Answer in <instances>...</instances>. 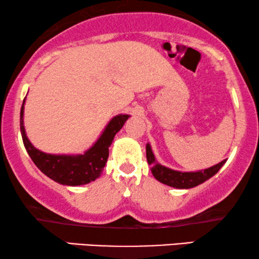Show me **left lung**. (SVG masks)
Masks as SVG:
<instances>
[{
    "label": "left lung",
    "instance_id": "left-lung-1",
    "mask_svg": "<svg viewBox=\"0 0 259 259\" xmlns=\"http://www.w3.org/2000/svg\"><path fill=\"white\" fill-rule=\"evenodd\" d=\"M146 158L147 162L151 165L152 175L154 176V178L158 182L165 184L167 186L176 187V189H192V187L200 185V184L210 179L211 177H213L226 162L225 159V160L218 162L217 165H213L205 169H199V171H177V169H172L159 164L154 157L150 144L146 145Z\"/></svg>",
    "mask_w": 259,
    "mask_h": 259
}]
</instances>
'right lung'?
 <instances>
[{"mask_svg":"<svg viewBox=\"0 0 259 259\" xmlns=\"http://www.w3.org/2000/svg\"><path fill=\"white\" fill-rule=\"evenodd\" d=\"M24 98L20 114V130L26 150L42 173L54 182L67 186H80L94 182L101 176L107 162L111 146L115 134L122 128L130 118L128 114H118L109 120L100 137L82 154H51L37 150L28 139L23 123Z\"/></svg>","mask_w":259,"mask_h":259,"instance_id":"1","label":"right lung"}]
</instances>
